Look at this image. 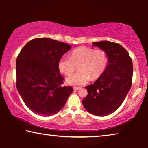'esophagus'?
<instances>
[{"label":"esophagus","instance_id":"1","mask_svg":"<svg viewBox=\"0 0 148 148\" xmlns=\"http://www.w3.org/2000/svg\"><path fill=\"white\" fill-rule=\"evenodd\" d=\"M79 89H81V87H74V90H79Z\"/></svg>","mask_w":148,"mask_h":148}]
</instances>
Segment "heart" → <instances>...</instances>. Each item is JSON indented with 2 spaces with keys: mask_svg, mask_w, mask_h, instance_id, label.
I'll list each match as a JSON object with an SVG mask.
<instances>
[{
  "mask_svg": "<svg viewBox=\"0 0 148 148\" xmlns=\"http://www.w3.org/2000/svg\"><path fill=\"white\" fill-rule=\"evenodd\" d=\"M109 57L104 49H95L87 46H80L72 51L71 57H62L59 59V71L69 76L79 66L80 71L69 76L66 82L70 85L86 84L90 79L96 80L104 73L108 64Z\"/></svg>",
  "mask_w": 148,
  "mask_h": 148,
  "instance_id": "1",
  "label": "heart"
}]
</instances>
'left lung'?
I'll return each instance as SVG.
<instances>
[{
    "label": "left lung",
    "instance_id": "8db88e82",
    "mask_svg": "<svg viewBox=\"0 0 148 148\" xmlns=\"http://www.w3.org/2000/svg\"><path fill=\"white\" fill-rule=\"evenodd\" d=\"M92 44L107 52L109 61L102 76L86 87L88 93L82 103L91 114L106 116L119 108L131 89L132 62L128 51L119 44L109 41Z\"/></svg>",
    "mask_w": 148,
    "mask_h": 148
}]
</instances>
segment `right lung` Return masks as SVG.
Segmentation results:
<instances>
[{
    "label": "right lung",
    "mask_w": 148,
    "mask_h": 148,
    "mask_svg": "<svg viewBox=\"0 0 148 148\" xmlns=\"http://www.w3.org/2000/svg\"><path fill=\"white\" fill-rule=\"evenodd\" d=\"M71 46L53 39L38 38L27 43L16 60V87L29 108L40 116L60 111L72 92L62 86L59 59Z\"/></svg>",
    "instance_id": "1"
}]
</instances>
